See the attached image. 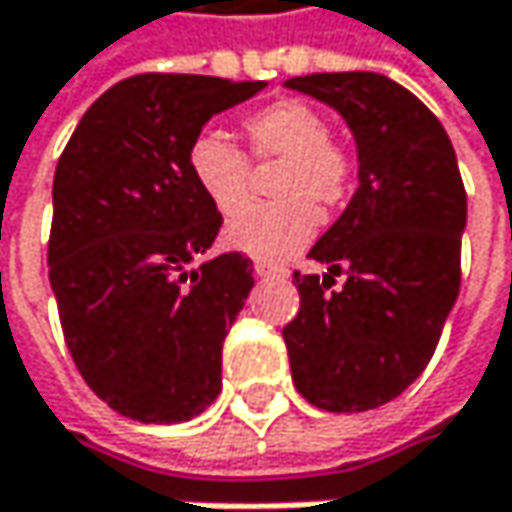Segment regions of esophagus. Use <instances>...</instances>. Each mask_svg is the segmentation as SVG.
<instances>
[{
  "instance_id": "34e87169",
  "label": "esophagus",
  "mask_w": 512,
  "mask_h": 512,
  "mask_svg": "<svg viewBox=\"0 0 512 512\" xmlns=\"http://www.w3.org/2000/svg\"><path fill=\"white\" fill-rule=\"evenodd\" d=\"M255 275L257 278H284L287 269H281V266H275L269 260H255Z\"/></svg>"
}]
</instances>
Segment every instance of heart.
Returning a JSON list of instances; mask_svg holds the SVG:
<instances>
[{"label":"heart","mask_w":512,"mask_h":512,"mask_svg":"<svg viewBox=\"0 0 512 512\" xmlns=\"http://www.w3.org/2000/svg\"><path fill=\"white\" fill-rule=\"evenodd\" d=\"M257 159H284L272 204L252 207L225 231V243L257 260H287L305 249L320 225V207H338L353 189V156L329 139L326 118L302 100H278L246 121ZM186 171L201 198L225 219L237 216L252 195L249 156L219 133H198L186 151Z\"/></svg>","instance_id":"1"}]
</instances>
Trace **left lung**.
<instances>
[{"label":"left lung","instance_id":"obj_1","mask_svg":"<svg viewBox=\"0 0 512 512\" xmlns=\"http://www.w3.org/2000/svg\"><path fill=\"white\" fill-rule=\"evenodd\" d=\"M284 88L332 106L358 156L356 195L308 252L326 272H293L299 314L281 332L293 385L317 409L367 412L421 376L460 296V165L439 118L382 73H311Z\"/></svg>","mask_w":512,"mask_h":512}]
</instances>
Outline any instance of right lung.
<instances>
[{
	"label": "right lung",
	"mask_w": 512,
	"mask_h": 512,
	"mask_svg": "<svg viewBox=\"0 0 512 512\" xmlns=\"http://www.w3.org/2000/svg\"><path fill=\"white\" fill-rule=\"evenodd\" d=\"M266 82L139 73L76 124L52 180L50 284L88 388L124 418L180 424L222 391V344L249 290L240 252L198 257L222 216L186 151L201 127Z\"/></svg>",
	"instance_id": "right-lung-1"
}]
</instances>
